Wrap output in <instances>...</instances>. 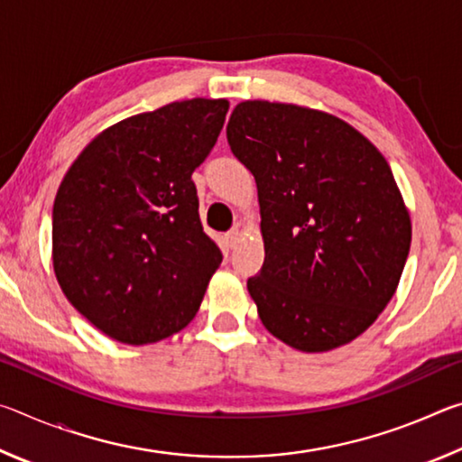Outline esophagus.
Here are the masks:
<instances>
[{
  "label": "esophagus",
  "instance_id": "esophagus-1",
  "mask_svg": "<svg viewBox=\"0 0 462 462\" xmlns=\"http://www.w3.org/2000/svg\"><path fill=\"white\" fill-rule=\"evenodd\" d=\"M238 238H240V230L234 228V230H230L228 234H226V245H228L230 248H234V246H236Z\"/></svg>",
  "mask_w": 462,
  "mask_h": 462
}]
</instances>
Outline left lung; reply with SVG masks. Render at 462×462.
<instances>
[{"label": "left lung", "mask_w": 462, "mask_h": 462, "mask_svg": "<svg viewBox=\"0 0 462 462\" xmlns=\"http://www.w3.org/2000/svg\"><path fill=\"white\" fill-rule=\"evenodd\" d=\"M254 175L264 263L248 279L264 328L301 353L353 342L400 285L411 220L377 146L319 109L242 101L226 126Z\"/></svg>", "instance_id": "1"}]
</instances>
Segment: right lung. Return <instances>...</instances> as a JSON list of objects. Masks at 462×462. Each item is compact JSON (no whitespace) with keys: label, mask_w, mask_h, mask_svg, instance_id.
<instances>
[{"label":"right lung","mask_w":462,"mask_h":462,"mask_svg":"<svg viewBox=\"0 0 462 462\" xmlns=\"http://www.w3.org/2000/svg\"><path fill=\"white\" fill-rule=\"evenodd\" d=\"M228 107V99L195 97L132 116L99 132L62 177L54 275L109 338L159 342L198 314L222 253L203 232L191 173Z\"/></svg>","instance_id":"1"}]
</instances>
